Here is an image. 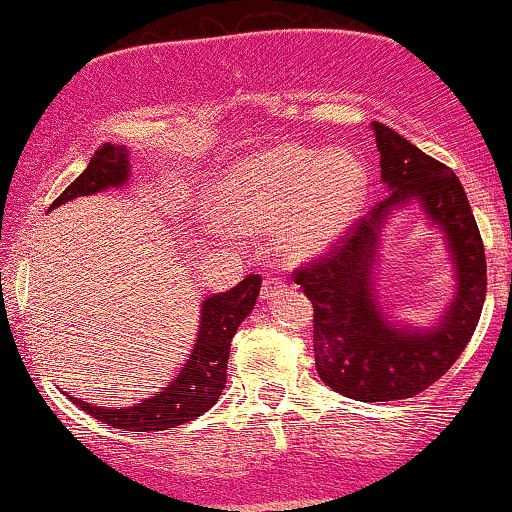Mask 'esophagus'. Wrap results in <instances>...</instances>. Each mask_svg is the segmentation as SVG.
<instances>
[{
	"instance_id": "esophagus-1",
	"label": "esophagus",
	"mask_w": 512,
	"mask_h": 512,
	"mask_svg": "<svg viewBox=\"0 0 512 512\" xmlns=\"http://www.w3.org/2000/svg\"><path fill=\"white\" fill-rule=\"evenodd\" d=\"M284 279L281 276H269L262 281V301H272L279 291H284Z\"/></svg>"
}]
</instances>
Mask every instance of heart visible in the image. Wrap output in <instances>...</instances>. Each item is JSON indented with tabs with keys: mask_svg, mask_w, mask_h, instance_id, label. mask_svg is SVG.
I'll use <instances>...</instances> for the list:
<instances>
[{
	"mask_svg": "<svg viewBox=\"0 0 512 512\" xmlns=\"http://www.w3.org/2000/svg\"><path fill=\"white\" fill-rule=\"evenodd\" d=\"M366 195V170L342 149H269L240 163L216 192V216L236 233L276 231L286 257L303 260L344 236Z\"/></svg>",
	"mask_w": 512,
	"mask_h": 512,
	"instance_id": "b5f03b06",
	"label": "heart"
}]
</instances>
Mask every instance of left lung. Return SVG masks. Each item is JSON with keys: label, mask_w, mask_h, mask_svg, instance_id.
I'll return each mask as SVG.
<instances>
[{"label": "left lung", "mask_w": 512, "mask_h": 512, "mask_svg": "<svg viewBox=\"0 0 512 512\" xmlns=\"http://www.w3.org/2000/svg\"><path fill=\"white\" fill-rule=\"evenodd\" d=\"M387 195L356 223L346 243L293 279L313 303V349L320 380L358 402H395L424 392L469 344L486 298V257L464 187L448 166L395 129L373 122ZM414 203L444 233L453 296L426 326L397 321L379 303L374 269L386 221Z\"/></svg>", "instance_id": "8db88e82"}]
</instances>
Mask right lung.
Returning a JSON list of instances; mask_svg holds the SVG:
<instances>
[{
    "instance_id": "1",
    "label": "right lung",
    "mask_w": 512,
    "mask_h": 512,
    "mask_svg": "<svg viewBox=\"0 0 512 512\" xmlns=\"http://www.w3.org/2000/svg\"><path fill=\"white\" fill-rule=\"evenodd\" d=\"M129 180H132V163H129L127 146L103 144L93 154L84 173L52 202L50 209L62 207L76 197L98 195L110 187H125ZM260 286V276L250 274L231 291L211 293L204 298L195 346L187 361L182 363L180 373L158 395L146 397L132 407H96V404L81 402L74 395L67 397L93 419L122 428V431H168V428L197 419L214 407L226 387L231 339L238 332L240 322L255 308Z\"/></svg>"
}]
</instances>
